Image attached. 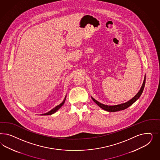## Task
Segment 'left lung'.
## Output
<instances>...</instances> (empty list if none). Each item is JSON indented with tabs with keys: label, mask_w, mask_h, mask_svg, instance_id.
Listing matches in <instances>:
<instances>
[{
	"label": "left lung",
	"mask_w": 160,
	"mask_h": 160,
	"mask_svg": "<svg viewBox=\"0 0 160 160\" xmlns=\"http://www.w3.org/2000/svg\"><path fill=\"white\" fill-rule=\"evenodd\" d=\"M145 75L144 79V82H143L142 86L141 87L139 92H137L136 96L134 97H132L131 100H130L129 101L124 102V103H122V104H118V105H114V106H108V105H105L104 104H102L100 102H97V100H96L92 97V100L95 102V103H96L98 106L100 107V108H102V109H103L106 111H107V112H118V111H120V110H125L126 108H127L128 107H129L130 106H131L134 102H135L140 98L142 92L144 90V87H145Z\"/></svg>",
	"instance_id": "left-lung-1"
}]
</instances>
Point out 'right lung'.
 <instances>
[{
	"mask_svg": "<svg viewBox=\"0 0 160 160\" xmlns=\"http://www.w3.org/2000/svg\"><path fill=\"white\" fill-rule=\"evenodd\" d=\"M66 96L64 97V100H63L62 102H61L59 105L58 106H57L56 107H55L54 108H53L52 110H51L50 111H49V112H46V113H44L43 114H42V115H43V116H47V115H52V114H54V112H57L58 110V109L60 108H61L62 106H63V104H64V103L65 102V100H66Z\"/></svg>",
	"mask_w": 160,
	"mask_h": 160,
	"instance_id": "obj_1",
	"label": "right lung"
}]
</instances>
